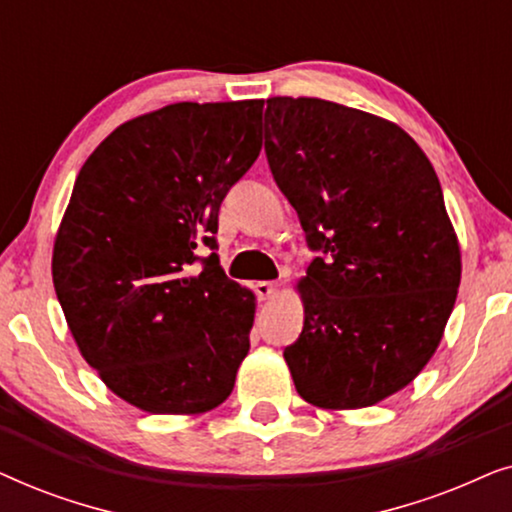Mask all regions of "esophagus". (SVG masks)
<instances>
[{
	"label": "esophagus",
	"mask_w": 512,
	"mask_h": 512,
	"mask_svg": "<svg viewBox=\"0 0 512 512\" xmlns=\"http://www.w3.org/2000/svg\"><path fill=\"white\" fill-rule=\"evenodd\" d=\"M254 291H256L258 300H270L277 296V284L275 282H256Z\"/></svg>",
	"instance_id": "obj_1"
}]
</instances>
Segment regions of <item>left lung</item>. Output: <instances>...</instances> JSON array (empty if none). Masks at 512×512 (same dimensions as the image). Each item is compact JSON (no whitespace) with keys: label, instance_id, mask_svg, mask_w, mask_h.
<instances>
[{"label":"left lung","instance_id":"obj_1","mask_svg":"<svg viewBox=\"0 0 512 512\" xmlns=\"http://www.w3.org/2000/svg\"><path fill=\"white\" fill-rule=\"evenodd\" d=\"M272 179L317 251L300 282L305 321L284 349L319 408H368L436 352L461 279L443 188L408 132L317 97H272L263 121Z\"/></svg>","mask_w":512,"mask_h":512}]
</instances>
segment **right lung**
<instances>
[{"label":"right lung","mask_w":512,"mask_h":512,"mask_svg":"<svg viewBox=\"0 0 512 512\" xmlns=\"http://www.w3.org/2000/svg\"><path fill=\"white\" fill-rule=\"evenodd\" d=\"M261 109L170 104L116 128L76 177L55 293L83 359L139 410L207 412L235 387L256 305L221 270L216 230L261 153Z\"/></svg>","instance_id":"obj_1"}]
</instances>
